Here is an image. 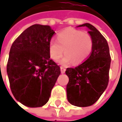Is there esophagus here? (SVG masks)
Listing matches in <instances>:
<instances>
[{
    "label": "esophagus",
    "mask_w": 122,
    "mask_h": 122,
    "mask_svg": "<svg viewBox=\"0 0 122 122\" xmlns=\"http://www.w3.org/2000/svg\"><path fill=\"white\" fill-rule=\"evenodd\" d=\"M61 73H65V72H66V68L63 66L61 67Z\"/></svg>",
    "instance_id": "1"
}]
</instances>
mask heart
Here are the masks:
<instances>
[{"mask_svg":"<svg viewBox=\"0 0 122 122\" xmlns=\"http://www.w3.org/2000/svg\"><path fill=\"white\" fill-rule=\"evenodd\" d=\"M93 48L92 36L82 30L75 28H66L57 35V42L51 40L49 43L50 58L59 61L65 50L66 56L60 62L66 66L74 63L79 64L90 55Z\"/></svg>","mask_w":122,"mask_h":122,"instance_id":"heart-1","label":"heart"}]
</instances>
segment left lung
<instances>
[{"instance_id":"8db88e82","label":"left lung","mask_w":122,"mask_h":122,"mask_svg":"<svg viewBox=\"0 0 122 122\" xmlns=\"http://www.w3.org/2000/svg\"><path fill=\"white\" fill-rule=\"evenodd\" d=\"M86 26L93 39V48L89 57L75 68H68L66 74L69 78L66 86L67 98L72 105L87 107L94 104L106 89L109 82L111 58L107 40L90 24Z\"/></svg>"}]
</instances>
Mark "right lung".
<instances>
[{
  "mask_svg": "<svg viewBox=\"0 0 122 122\" xmlns=\"http://www.w3.org/2000/svg\"><path fill=\"white\" fill-rule=\"evenodd\" d=\"M54 33L50 26L34 24L22 32L10 48L7 65L10 89L17 101L27 107L45 105L61 73L49 54Z\"/></svg>",
  "mask_w": 122,
  "mask_h": 122,
  "instance_id": "right-lung-1",
  "label": "right lung"
}]
</instances>
